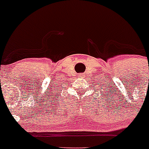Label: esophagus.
<instances>
[{"instance_id":"esophagus-1","label":"esophagus","mask_w":149,"mask_h":149,"mask_svg":"<svg viewBox=\"0 0 149 149\" xmlns=\"http://www.w3.org/2000/svg\"><path fill=\"white\" fill-rule=\"evenodd\" d=\"M78 76H79V77H84V74L81 73V74H79Z\"/></svg>"}]
</instances>
